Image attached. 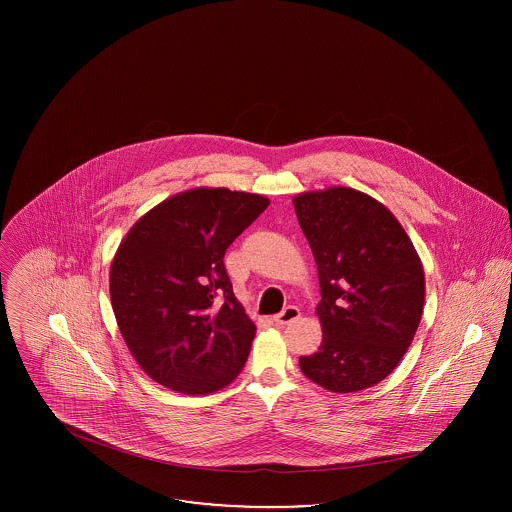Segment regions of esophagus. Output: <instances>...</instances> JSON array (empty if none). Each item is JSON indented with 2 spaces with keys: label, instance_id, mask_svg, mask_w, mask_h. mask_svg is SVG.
I'll return each mask as SVG.
<instances>
[{
  "label": "esophagus",
  "instance_id": "34e87169",
  "mask_svg": "<svg viewBox=\"0 0 512 512\" xmlns=\"http://www.w3.org/2000/svg\"><path fill=\"white\" fill-rule=\"evenodd\" d=\"M299 315H301L299 309H297L295 305H290V307H286L284 311H280V313L274 317V322L280 324V326H284V324H290L293 320H297Z\"/></svg>",
  "mask_w": 512,
  "mask_h": 512
}]
</instances>
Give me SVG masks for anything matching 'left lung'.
Masks as SVG:
<instances>
[{"instance_id": "1", "label": "left lung", "mask_w": 512, "mask_h": 512, "mask_svg": "<svg viewBox=\"0 0 512 512\" xmlns=\"http://www.w3.org/2000/svg\"><path fill=\"white\" fill-rule=\"evenodd\" d=\"M320 282L322 343L299 357L318 386L351 393L382 382L411 345L424 307V270L390 211L370 195L328 188L293 199Z\"/></svg>"}]
</instances>
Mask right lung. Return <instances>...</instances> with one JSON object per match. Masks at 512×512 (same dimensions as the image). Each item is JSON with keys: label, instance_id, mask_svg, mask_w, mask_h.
Masks as SVG:
<instances>
[{"label": "right lung", "instance_id": "add662e5", "mask_svg": "<svg viewBox=\"0 0 512 512\" xmlns=\"http://www.w3.org/2000/svg\"><path fill=\"white\" fill-rule=\"evenodd\" d=\"M267 207L263 195L197 188L159 203L119 245L113 311L130 353L161 386L205 395L240 374L255 324L224 253Z\"/></svg>", "mask_w": 512, "mask_h": 512}]
</instances>
